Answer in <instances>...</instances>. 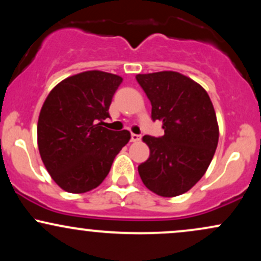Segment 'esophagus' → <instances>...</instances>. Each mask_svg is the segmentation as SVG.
I'll list each match as a JSON object with an SVG mask.
<instances>
[{
	"label": "esophagus",
	"instance_id": "esophagus-1",
	"mask_svg": "<svg viewBox=\"0 0 261 261\" xmlns=\"http://www.w3.org/2000/svg\"><path fill=\"white\" fill-rule=\"evenodd\" d=\"M140 140H141V135L131 134V137H130L131 142H137V141H140Z\"/></svg>",
	"mask_w": 261,
	"mask_h": 261
}]
</instances>
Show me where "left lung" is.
Masks as SVG:
<instances>
[{
    "label": "left lung",
    "instance_id": "left-lung-1",
    "mask_svg": "<svg viewBox=\"0 0 261 261\" xmlns=\"http://www.w3.org/2000/svg\"><path fill=\"white\" fill-rule=\"evenodd\" d=\"M151 101L152 120L164 135H145L149 157L139 166L146 188L164 197L181 195L208 168L218 143V125L207 92L195 81L173 71L137 74Z\"/></svg>",
    "mask_w": 261,
    "mask_h": 261
}]
</instances>
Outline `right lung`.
I'll list each match as a JSON object with an SVG mask.
<instances>
[{
	"label": "right lung",
	"instance_id": "add662e5",
	"mask_svg": "<svg viewBox=\"0 0 261 261\" xmlns=\"http://www.w3.org/2000/svg\"><path fill=\"white\" fill-rule=\"evenodd\" d=\"M122 79L87 71L60 82L45 99L38 146L54 181L68 193L92 190L106 179L115 155L130 140L127 130L101 126Z\"/></svg>",
	"mask_w": 261,
	"mask_h": 261
}]
</instances>
